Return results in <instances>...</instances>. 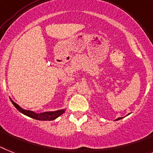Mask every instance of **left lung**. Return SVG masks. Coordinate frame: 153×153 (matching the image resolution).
<instances>
[{
	"label": "left lung",
	"mask_w": 153,
	"mask_h": 153,
	"mask_svg": "<svg viewBox=\"0 0 153 153\" xmlns=\"http://www.w3.org/2000/svg\"><path fill=\"white\" fill-rule=\"evenodd\" d=\"M119 119H122V118H118V119H117L116 120H119Z\"/></svg>",
	"instance_id": "left-lung-1"
}]
</instances>
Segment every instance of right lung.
I'll list each match as a JSON object with an SVG mask.
<instances>
[{
  "instance_id": "obj_1",
  "label": "right lung",
  "mask_w": 153,
  "mask_h": 153,
  "mask_svg": "<svg viewBox=\"0 0 153 153\" xmlns=\"http://www.w3.org/2000/svg\"><path fill=\"white\" fill-rule=\"evenodd\" d=\"M12 104L14 105V107H15L20 112H21L24 115H27V116L30 117V118H32V119H37V120L40 121H51L54 120L55 119H57L58 117L60 116L65 111V109H60L58 110V111H45V112H42V113H36L33 111H30V110H25L24 108H22L21 107H20L18 104H16L15 102L13 100H11Z\"/></svg>"
}]
</instances>
